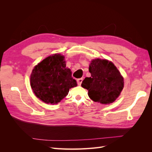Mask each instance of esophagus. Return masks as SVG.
Listing matches in <instances>:
<instances>
[{"label":"esophagus","mask_w":152,"mask_h":152,"mask_svg":"<svg viewBox=\"0 0 152 152\" xmlns=\"http://www.w3.org/2000/svg\"><path fill=\"white\" fill-rule=\"evenodd\" d=\"M82 80H83V79H82V78H80V79H78L77 80L78 85L80 86L81 84H82Z\"/></svg>","instance_id":"obj_1"}]
</instances>
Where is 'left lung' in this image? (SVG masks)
Returning <instances> with one entry per match:
<instances>
[{
    "mask_svg": "<svg viewBox=\"0 0 152 152\" xmlns=\"http://www.w3.org/2000/svg\"><path fill=\"white\" fill-rule=\"evenodd\" d=\"M82 87L88 90L89 97L95 102L107 104L114 102L124 88V78L114 64L99 58L91 61Z\"/></svg>",
    "mask_w": 152,
    "mask_h": 152,
    "instance_id": "obj_1",
    "label": "left lung"
}]
</instances>
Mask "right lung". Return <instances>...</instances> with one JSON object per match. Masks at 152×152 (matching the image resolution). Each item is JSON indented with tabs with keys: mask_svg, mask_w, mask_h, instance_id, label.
Returning a JSON list of instances; mask_svg holds the SVG:
<instances>
[{
	"mask_svg": "<svg viewBox=\"0 0 152 152\" xmlns=\"http://www.w3.org/2000/svg\"><path fill=\"white\" fill-rule=\"evenodd\" d=\"M65 63L63 56L55 54L44 59L32 70L31 87L44 103L57 104L68 95L69 89L77 86Z\"/></svg>",
	"mask_w": 152,
	"mask_h": 152,
	"instance_id": "right-lung-1",
	"label": "right lung"
}]
</instances>
